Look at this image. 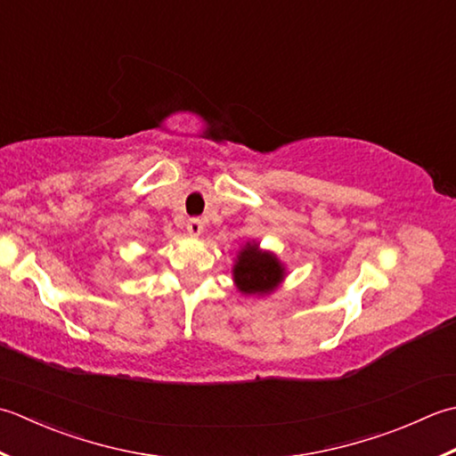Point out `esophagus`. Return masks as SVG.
Segmentation results:
<instances>
[{"label":"esophagus","mask_w":456,"mask_h":456,"mask_svg":"<svg viewBox=\"0 0 456 456\" xmlns=\"http://www.w3.org/2000/svg\"><path fill=\"white\" fill-rule=\"evenodd\" d=\"M202 230H204V222H202L200 218H191V220L187 222V232H189L191 236L202 234Z\"/></svg>","instance_id":"esophagus-1"}]
</instances>
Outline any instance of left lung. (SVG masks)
<instances>
[{"mask_svg": "<svg viewBox=\"0 0 456 456\" xmlns=\"http://www.w3.org/2000/svg\"><path fill=\"white\" fill-rule=\"evenodd\" d=\"M283 280V267L277 257L259 252L257 246H246L234 265V281L241 293H267Z\"/></svg>", "mask_w": 456, "mask_h": 456, "instance_id": "8db88e82", "label": "left lung"}]
</instances>
